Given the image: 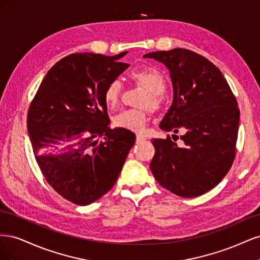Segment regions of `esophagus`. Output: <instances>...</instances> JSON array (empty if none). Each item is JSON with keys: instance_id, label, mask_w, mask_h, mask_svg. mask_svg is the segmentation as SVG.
Here are the masks:
<instances>
[{"instance_id": "34e87169", "label": "esophagus", "mask_w": 260, "mask_h": 260, "mask_svg": "<svg viewBox=\"0 0 260 260\" xmlns=\"http://www.w3.org/2000/svg\"><path fill=\"white\" fill-rule=\"evenodd\" d=\"M145 139L146 138L144 136H142V135H137V143L141 142V141H144Z\"/></svg>"}]
</instances>
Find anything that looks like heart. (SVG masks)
Returning a JSON list of instances; mask_svg holds the SVG:
<instances>
[{"label": "heart", "instance_id": "1", "mask_svg": "<svg viewBox=\"0 0 260 260\" xmlns=\"http://www.w3.org/2000/svg\"><path fill=\"white\" fill-rule=\"evenodd\" d=\"M130 79L141 85L148 92L144 105L153 108H158L161 100V94L166 90V80L158 70L153 67L133 69L129 73ZM122 85L119 80H112L104 91V101L108 107H114L120 99ZM148 117L145 112L136 109H124L115 115L113 122L117 128L129 130L133 132H143Z\"/></svg>", "mask_w": 260, "mask_h": 260}]
</instances>
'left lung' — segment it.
<instances>
[{
	"instance_id": "obj_1",
	"label": "left lung",
	"mask_w": 260,
	"mask_h": 260,
	"mask_svg": "<svg viewBox=\"0 0 260 260\" xmlns=\"http://www.w3.org/2000/svg\"><path fill=\"white\" fill-rule=\"evenodd\" d=\"M143 57L162 62L174 88V101L159 128L185 131L180 137L182 146L169 137L152 140L155 155L149 168L157 182L181 198L205 194L233 164L240 123L238 102L222 73L200 54L174 49Z\"/></svg>"
}]
</instances>
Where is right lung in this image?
<instances>
[{
    "mask_svg": "<svg viewBox=\"0 0 260 260\" xmlns=\"http://www.w3.org/2000/svg\"><path fill=\"white\" fill-rule=\"evenodd\" d=\"M127 53L61 58L30 105L27 129L36 160L48 183L76 205H90L111 190L136 142L133 132L108 127L104 101L107 84L129 66L119 60Z\"/></svg>",
    "mask_w": 260,
    "mask_h": 260,
    "instance_id": "add662e5",
    "label": "right lung"
}]
</instances>
